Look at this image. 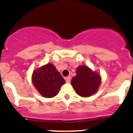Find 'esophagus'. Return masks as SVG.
Wrapping results in <instances>:
<instances>
[{
    "label": "esophagus",
    "instance_id": "1",
    "mask_svg": "<svg viewBox=\"0 0 133 133\" xmlns=\"http://www.w3.org/2000/svg\"><path fill=\"white\" fill-rule=\"evenodd\" d=\"M65 80L66 83H70V81H71V77L70 76H68L67 77H66Z\"/></svg>",
    "mask_w": 133,
    "mask_h": 133
}]
</instances>
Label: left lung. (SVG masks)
Listing matches in <instances>:
<instances>
[{"label":"left lung","mask_w":133,"mask_h":133,"mask_svg":"<svg viewBox=\"0 0 133 133\" xmlns=\"http://www.w3.org/2000/svg\"><path fill=\"white\" fill-rule=\"evenodd\" d=\"M101 82V77L93 72L87 66H80L77 69V75L71 80L74 89L81 97H89L98 90Z\"/></svg>","instance_id":"8db88e82"}]
</instances>
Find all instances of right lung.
Returning <instances> with one entry per match:
<instances>
[{
	"label": "right lung",
	"mask_w": 133,
	"mask_h": 133,
	"mask_svg": "<svg viewBox=\"0 0 133 133\" xmlns=\"http://www.w3.org/2000/svg\"><path fill=\"white\" fill-rule=\"evenodd\" d=\"M32 81L38 92L46 98L56 96L61 86L65 83L63 77L51 63L35 70L32 74Z\"/></svg>",
	"instance_id": "1"
}]
</instances>
